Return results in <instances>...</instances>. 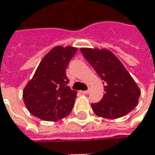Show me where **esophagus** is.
Returning a JSON list of instances; mask_svg holds the SVG:
<instances>
[{"mask_svg": "<svg viewBox=\"0 0 155 155\" xmlns=\"http://www.w3.org/2000/svg\"><path fill=\"white\" fill-rule=\"evenodd\" d=\"M81 93L83 94H88L90 93V90L88 89V90H86V91H81Z\"/></svg>", "mask_w": 155, "mask_h": 155, "instance_id": "obj_1", "label": "esophagus"}]
</instances>
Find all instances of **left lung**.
<instances>
[{"label": "left lung", "instance_id": "8db88e82", "mask_svg": "<svg viewBox=\"0 0 155 155\" xmlns=\"http://www.w3.org/2000/svg\"><path fill=\"white\" fill-rule=\"evenodd\" d=\"M81 52L105 85L102 99L92 104L94 113L115 119L130 112L138 104L141 90L117 57L105 49L81 48Z\"/></svg>", "mask_w": 155, "mask_h": 155}]
</instances>
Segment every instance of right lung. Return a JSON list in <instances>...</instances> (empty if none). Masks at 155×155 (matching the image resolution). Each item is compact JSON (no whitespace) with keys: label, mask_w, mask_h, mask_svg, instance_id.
Wrapping results in <instances>:
<instances>
[{"label":"right lung","mask_w":155,"mask_h":155,"mask_svg":"<svg viewBox=\"0 0 155 155\" xmlns=\"http://www.w3.org/2000/svg\"><path fill=\"white\" fill-rule=\"evenodd\" d=\"M77 49L56 46L39 63L32 79L23 92L30 113L45 121H57L72 110L76 91L68 86L66 69Z\"/></svg>","instance_id":"obj_1"}]
</instances>
